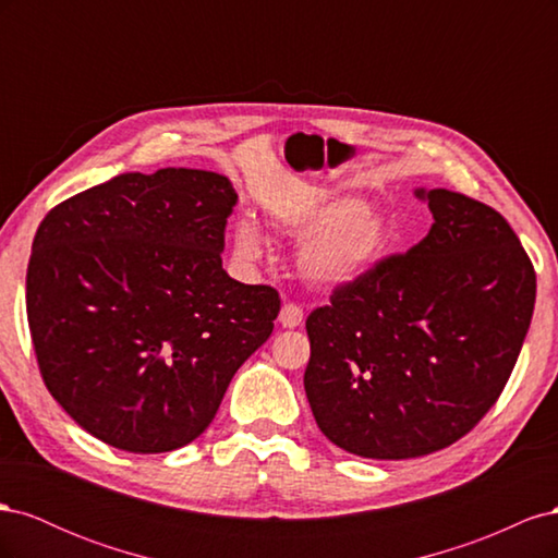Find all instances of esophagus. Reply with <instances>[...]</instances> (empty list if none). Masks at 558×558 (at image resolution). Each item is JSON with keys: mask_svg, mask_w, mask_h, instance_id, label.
I'll return each mask as SVG.
<instances>
[{"mask_svg": "<svg viewBox=\"0 0 558 558\" xmlns=\"http://www.w3.org/2000/svg\"><path fill=\"white\" fill-rule=\"evenodd\" d=\"M302 318H305V312H302V307L293 305V302H286L279 312V324L283 328H298L302 324Z\"/></svg>", "mask_w": 558, "mask_h": 558, "instance_id": "esophagus-1", "label": "esophagus"}]
</instances>
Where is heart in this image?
<instances>
[{
    "label": "heart",
    "mask_w": 558,
    "mask_h": 558,
    "mask_svg": "<svg viewBox=\"0 0 558 558\" xmlns=\"http://www.w3.org/2000/svg\"><path fill=\"white\" fill-rule=\"evenodd\" d=\"M279 228L289 238L305 242L298 258L300 272L318 286L359 281L381 263L391 244L386 218L351 195L286 214ZM232 246L234 256L244 263H260L267 253L265 234L253 218L234 221Z\"/></svg>",
    "instance_id": "obj_1"
}]
</instances>
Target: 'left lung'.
I'll list each match as a JSON object with an SVG mask.
<instances>
[{
  "label": "left lung",
  "mask_w": 558,
  "mask_h": 558,
  "mask_svg": "<svg viewBox=\"0 0 558 558\" xmlns=\"http://www.w3.org/2000/svg\"><path fill=\"white\" fill-rule=\"evenodd\" d=\"M433 226L307 316L305 391L332 445L377 461L461 440L508 384L535 305L510 223L447 189L414 191Z\"/></svg>",
  "instance_id": "8db88e82"
}]
</instances>
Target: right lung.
Wrapping results in <instances>:
<instances>
[{
  "label": "right lung",
  "mask_w": 558,
  "mask_h": 558,
  "mask_svg": "<svg viewBox=\"0 0 558 558\" xmlns=\"http://www.w3.org/2000/svg\"><path fill=\"white\" fill-rule=\"evenodd\" d=\"M228 177L128 172L60 202L27 265L44 384L76 424L132 453L193 442L240 365L272 335V286L228 277Z\"/></svg>",
  "instance_id": "1"
}]
</instances>
